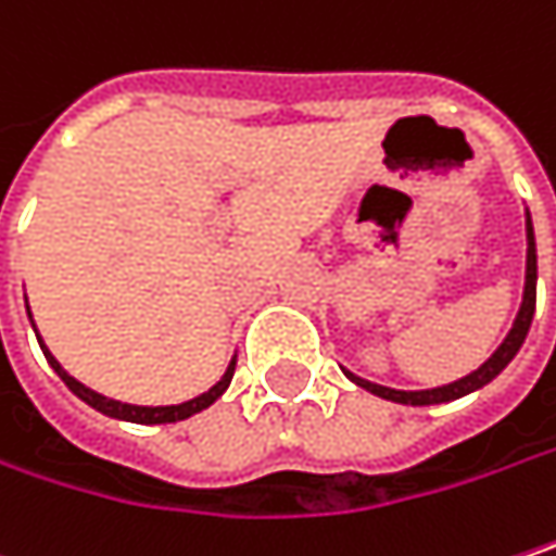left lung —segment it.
<instances>
[{
    "label": "left lung",
    "mask_w": 556,
    "mask_h": 556,
    "mask_svg": "<svg viewBox=\"0 0 556 556\" xmlns=\"http://www.w3.org/2000/svg\"><path fill=\"white\" fill-rule=\"evenodd\" d=\"M526 231H529V264H526V295H522V308L516 315V325L506 333V340L500 343V350L480 366L478 372L465 376V379L452 381V384H442V388H429V391H394V388H381L376 381L359 379L353 372H346V379H353L359 388L379 394L384 401H397V404H410V407H427V404H445V401H455V397H465L471 391L483 388L486 381H493L509 363L513 356L519 353V346L526 343L531 328V318H534V286H538V254H534V228H531V219L526 223Z\"/></svg>",
    "instance_id": "8db88e82"
}]
</instances>
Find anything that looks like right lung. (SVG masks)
I'll list each match as a JSON object with an SVG mask.
<instances>
[{
  "mask_svg": "<svg viewBox=\"0 0 556 556\" xmlns=\"http://www.w3.org/2000/svg\"><path fill=\"white\" fill-rule=\"evenodd\" d=\"M40 340V337H37ZM40 350H43V356H47V363L53 366V372L60 376V379L66 381V388L81 397L85 404H91L94 410H101V414H108V417H117V420H129V424H175V420H187V417H193V414H200V410H206L216 397H223V391L228 388V381L235 376V359L228 363L226 376L216 381L206 394H200V397H193V401H184V404H172V407H136V404H121V401H114V397H104V394H98V391H91V388H85L81 381H76L56 359H53V353L40 343Z\"/></svg>",
  "mask_w": 556,
  "mask_h": 556,
  "instance_id": "right-lung-1",
  "label": "right lung"
}]
</instances>
